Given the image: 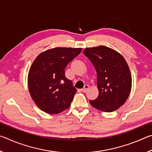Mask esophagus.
<instances>
[{
    "mask_svg": "<svg viewBox=\"0 0 152 152\" xmlns=\"http://www.w3.org/2000/svg\"><path fill=\"white\" fill-rule=\"evenodd\" d=\"M88 88H89L88 85H87V84H86V85H84V88H82V89H81V91L83 92H86L87 91V90L88 89Z\"/></svg>",
    "mask_w": 152,
    "mask_h": 152,
    "instance_id": "1",
    "label": "esophagus"
}]
</instances>
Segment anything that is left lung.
<instances>
[{"mask_svg": "<svg viewBox=\"0 0 152 152\" xmlns=\"http://www.w3.org/2000/svg\"><path fill=\"white\" fill-rule=\"evenodd\" d=\"M96 69L99 96L90 101L101 111L113 112L127 101L132 90V75L124 58L106 46L86 48L83 51Z\"/></svg>", "mask_w": 152, "mask_h": 152, "instance_id": "8db88e82", "label": "left lung"}]
</instances>
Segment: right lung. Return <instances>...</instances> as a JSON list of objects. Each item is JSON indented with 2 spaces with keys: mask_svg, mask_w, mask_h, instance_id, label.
Wrapping results in <instances>:
<instances>
[{
  "mask_svg": "<svg viewBox=\"0 0 152 152\" xmlns=\"http://www.w3.org/2000/svg\"><path fill=\"white\" fill-rule=\"evenodd\" d=\"M82 48H56L43 51L33 61L28 74V86L33 101L48 114H58L70 106L76 89L65 76L68 63Z\"/></svg>",
  "mask_w": 152,
  "mask_h": 152,
  "instance_id": "add662e5",
  "label": "right lung"
}]
</instances>
